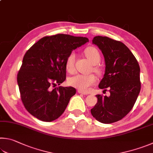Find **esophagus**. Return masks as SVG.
I'll list each match as a JSON object with an SVG mask.
<instances>
[{
	"label": "esophagus",
	"mask_w": 153,
	"mask_h": 153,
	"mask_svg": "<svg viewBox=\"0 0 153 153\" xmlns=\"http://www.w3.org/2000/svg\"><path fill=\"white\" fill-rule=\"evenodd\" d=\"M77 92H78L79 94H83V95H88V93L85 92V91H81V90H78V91H77Z\"/></svg>",
	"instance_id": "obj_1"
}]
</instances>
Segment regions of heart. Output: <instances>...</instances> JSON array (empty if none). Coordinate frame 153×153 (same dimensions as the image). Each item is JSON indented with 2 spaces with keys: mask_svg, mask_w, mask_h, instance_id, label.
Here are the masks:
<instances>
[{
  "mask_svg": "<svg viewBox=\"0 0 153 153\" xmlns=\"http://www.w3.org/2000/svg\"><path fill=\"white\" fill-rule=\"evenodd\" d=\"M84 54L88 58V60L92 63L96 65L99 63L100 60V54L98 50L94 47H88L84 50ZM76 59V54L74 52H71L65 60V68L69 73H73L74 71V63ZM96 71H98V69L95 68ZM96 81V77L94 74H76V76L71 77L68 79L69 84L78 90L83 91H88L90 89Z\"/></svg>",
  "mask_w": 153,
  "mask_h": 153,
  "instance_id": "heart-1",
  "label": "heart"
}]
</instances>
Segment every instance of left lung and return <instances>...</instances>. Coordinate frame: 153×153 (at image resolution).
Listing matches in <instances>:
<instances>
[{
    "mask_svg": "<svg viewBox=\"0 0 153 153\" xmlns=\"http://www.w3.org/2000/svg\"><path fill=\"white\" fill-rule=\"evenodd\" d=\"M101 50L105 73L99 88H109L110 95L96 96L98 102L91 109L96 120L110 124L121 120L132 110L140 91V67L130 50L120 41L96 36L92 40Z\"/></svg>",
    "mask_w": 153,
    "mask_h": 153,
    "instance_id": "1",
    "label": "left lung"
}]
</instances>
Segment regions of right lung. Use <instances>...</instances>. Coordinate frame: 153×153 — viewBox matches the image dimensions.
<instances>
[{"mask_svg":"<svg viewBox=\"0 0 153 153\" xmlns=\"http://www.w3.org/2000/svg\"><path fill=\"white\" fill-rule=\"evenodd\" d=\"M87 37L57 34L44 37L24 55L17 75L21 100L30 114L43 122L56 120L76 93L73 87L55 88L65 80V60Z\"/></svg>","mask_w":153,"mask_h":153,"instance_id":"1","label":"right lung"}]
</instances>
